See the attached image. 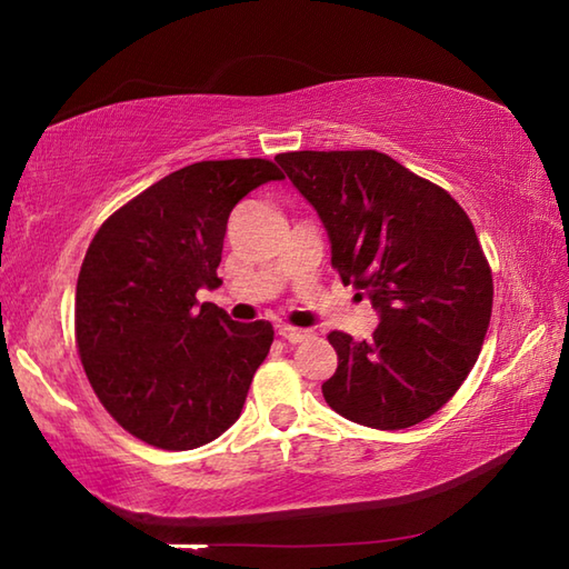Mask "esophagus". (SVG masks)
<instances>
[{
	"label": "esophagus",
	"mask_w": 569,
	"mask_h": 569,
	"mask_svg": "<svg viewBox=\"0 0 569 569\" xmlns=\"http://www.w3.org/2000/svg\"><path fill=\"white\" fill-rule=\"evenodd\" d=\"M278 336H281V339L288 341V343H301L303 339H308V336H311V331L291 329V326H278Z\"/></svg>",
	"instance_id": "1"
}]
</instances>
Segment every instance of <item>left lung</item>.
<instances>
[{
  "mask_svg": "<svg viewBox=\"0 0 569 569\" xmlns=\"http://www.w3.org/2000/svg\"><path fill=\"white\" fill-rule=\"evenodd\" d=\"M331 240V266L371 298L369 341L331 331L323 399L349 421L407 429L455 397L485 343L492 271L469 216L435 182L377 150L276 156Z\"/></svg>",
  "mask_w": 569,
  "mask_h": 569,
  "instance_id": "1",
  "label": "left lung"
}]
</instances>
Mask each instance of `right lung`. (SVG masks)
<instances>
[{
	"instance_id": "1",
	"label": "right lung",
	"mask_w": 569,
	"mask_h": 569,
	"mask_svg": "<svg viewBox=\"0 0 569 569\" xmlns=\"http://www.w3.org/2000/svg\"><path fill=\"white\" fill-rule=\"evenodd\" d=\"M281 178L261 158L192 162L94 233L77 278V349L102 407L146 445L203 447L240 417L273 326L238 323L196 293L220 286L230 210Z\"/></svg>"
}]
</instances>
